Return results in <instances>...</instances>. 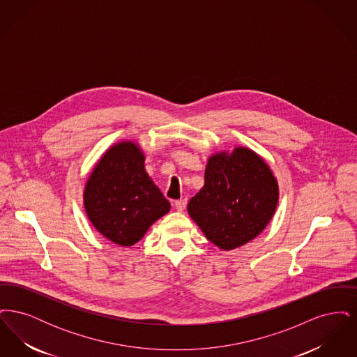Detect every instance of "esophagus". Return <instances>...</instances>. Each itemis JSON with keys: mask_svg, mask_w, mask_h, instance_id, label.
Masks as SVG:
<instances>
[{"mask_svg": "<svg viewBox=\"0 0 357 357\" xmlns=\"http://www.w3.org/2000/svg\"><path fill=\"white\" fill-rule=\"evenodd\" d=\"M186 199H178L174 202V206L176 208V211H183L186 208Z\"/></svg>", "mask_w": 357, "mask_h": 357, "instance_id": "obj_1", "label": "esophagus"}]
</instances>
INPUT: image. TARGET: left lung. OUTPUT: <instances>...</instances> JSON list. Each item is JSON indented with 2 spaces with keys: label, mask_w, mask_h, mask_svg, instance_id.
<instances>
[{
  "label": "left lung",
  "mask_w": 357,
  "mask_h": 357,
  "mask_svg": "<svg viewBox=\"0 0 357 357\" xmlns=\"http://www.w3.org/2000/svg\"><path fill=\"white\" fill-rule=\"evenodd\" d=\"M278 185L269 166L249 149L210 156L204 186L187 211L206 238L222 250L255 239L272 220Z\"/></svg>",
  "instance_id": "left-lung-1"
}]
</instances>
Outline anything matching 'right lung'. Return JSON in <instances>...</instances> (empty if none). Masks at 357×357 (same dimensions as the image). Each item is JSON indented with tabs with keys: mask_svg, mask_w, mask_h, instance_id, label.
<instances>
[{
	"mask_svg": "<svg viewBox=\"0 0 357 357\" xmlns=\"http://www.w3.org/2000/svg\"><path fill=\"white\" fill-rule=\"evenodd\" d=\"M86 215L99 233L120 246H132L170 202L144 169V155L134 142L112 146L98 162L84 190Z\"/></svg>",
	"mask_w": 357,
	"mask_h": 357,
	"instance_id": "obj_1",
	"label": "right lung"
}]
</instances>
